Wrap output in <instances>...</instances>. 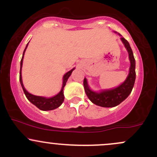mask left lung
<instances>
[{
	"instance_id": "left-lung-1",
	"label": "left lung",
	"mask_w": 157,
	"mask_h": 157,
	"mask_svg": "<svg viewBox=\"0 0 157 157\" xmlns=\"http://www.w3.org/2000/svg\"><path fill=\"white\" fill-rule=\"evenodd\" d=\"M121 40L124 46L128 52L129 60H130L131 66L129 68V74L124 82L115 89L109 90H103L100 92H95L90 89L88 85L87 80L84 78L83 86L86 95L95 105L101 107L111 108L118 105L125 100L130 94L134 87L135 79H136V72H135V59L133 55L130 44L124 37H121Z\"/></svg>"
}]
</instances>
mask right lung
Listing matches in <instances>:
<instances>
[{"label":"right lung","instance_id":"1","mask_svg":"<svg viewBox=\"0 0 157 157\" xmlns=\"http://www.w3.org/2000/svg\"><path fill=\"white\" fill-rule=\"evenodd\" d=\"M27 46H28V44H27L26 48H25L24 52H23L22 59L21 60V70H20V82H21V85L22 86V89L23 90V92H24L25 95H26V98L32 102L33 105H35L36 107L38 108L39 109L42 110V111H50V110H54L57 108H58L59 106L61 105V104L63 103L64 100V94H63V88L66 86V82H67L68 77H70V75L72 73L73 70L75 69V68H72L71 70H70L69 71H68L67 73L65 74L63 76V87L61 91L57 94V95H55V97H50V98H46V97H40V96H35V95L29 93L28 91L25 89L24 86H23V81H22V76H21V68H22V65H23V55H24L25 51H26Z\"/></svg>","mask_w":157,"mask_h":157}]
</instances>
